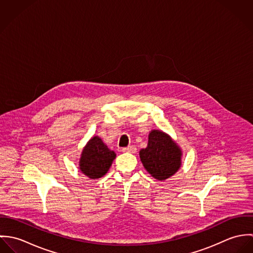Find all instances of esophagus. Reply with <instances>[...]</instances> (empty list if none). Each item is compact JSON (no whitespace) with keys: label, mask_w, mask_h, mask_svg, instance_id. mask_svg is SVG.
Listing matches in <instances>:
<instances>
[{"label":"esophagus","mask_w":253,"mask_h":253,"mask_svg":"<svg viewBox=\"0 0 253 253\" xmlns=\"http://www.w3.org/2000/svg\"><path fill=\"white\" fill-rule=\"evenodd\" d=\"M122 151L125 152V153H135L136 152V148L134 146H128V147L123 148Z\"/></svg>","instance_id":"esophagus-1"}]
</instances>
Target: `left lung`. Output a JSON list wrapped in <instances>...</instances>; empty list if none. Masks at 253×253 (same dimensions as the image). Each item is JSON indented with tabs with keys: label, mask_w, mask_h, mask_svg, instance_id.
Here are the masks:
<instances>
[{
	"label": "left lung",
	"mask_w": 253,
	"mask_h": 253,
	"mask_svg": "<svg viewBox=\"0 0 253 253\" xmlns=\"http://www.w3.org/2000/svg\"><path fill=\"white\" fill-rule=\"evenodd\" d=\"M182 150L178 144L161 129H152L148 144L139 152L140 161L152 177L165 181L173 176L182 165Z\"/></svg>",
	"instance_id": "1"
}]
</instances>
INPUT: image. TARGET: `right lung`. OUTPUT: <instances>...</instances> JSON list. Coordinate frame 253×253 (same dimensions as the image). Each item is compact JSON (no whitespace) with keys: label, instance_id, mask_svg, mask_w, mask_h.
Returning a JSON list of instances; mask_svg holds the SVG:
<instances>
[{"label":"right lung","instance_id":"right-lung-1","mask_svg":"<svg viewBox=\"0 0 253 253\" xmlns=\"http://www.w3.org/2000/svg\"><path fill=\"white\" fill-rule=\"evenodd\" d=\"M115 159L116 153L99 136H92L82 151L79 169L88 178L98 179L107 173Z\"/></svg>","mask_w":253,"mask_h":253}]
</instances>
